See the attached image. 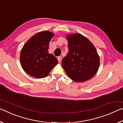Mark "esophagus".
<instances>
[{
  "instance_id": "esophagus-1",
  "label": "esophagus",
  "mask_w": 123,
  "mask_h": 123,
  "mask_svg": "<svg viewBox=\"0 0 123 123\" xmlns=\"http://www.w3.org/2000/svg\"><path fill=\"white\" fill-rule=\"evenodd\" d=\"M57 59H58V61H59V63L61 62V60H62V57L61 56H59L57 57Z\"/></svg>"
}]
</instances>
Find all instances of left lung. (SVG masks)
I'll return each instance as SVG.
<instances>
[{
  "label": "left lung",
  "mask_w": 123,
  "mask_h": 123,
  "mask_svg": "<svg viewBox=\"0 0 123 123\" xmlns=\"http://www.w3.org/2000/svg\"><path fill=\"white\" fill-rule=\"evenodd\" d=\"M68 54L62 66L70 79L84 82L91 79L98 70L100 60L97 50L86 37L79 34L68 35Z\"/></svg>",
  "instance_id": "8db88e82"
}]
</instances>
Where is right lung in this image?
I'll return each instance as SVG.
<instances>
[{"label": "right lung", "instance_id": "add662e5", "mask_svg": "<svg viewBox=\"0 0 123 123\" xmlns=\"http://www.w3.org/2000/svg\"><path fill=\"white\" fill-rule=\"evenodd\" d=\"M54 34L44 31L34 35L24 44L20 52V61L27 73L36 78L48 75L58 63L57 58L48 52L49 42Z\"/></svg>", "mask_w": 123, "mask_h": 123}]
</instances>
